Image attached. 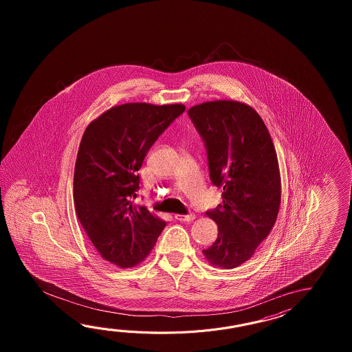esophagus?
Instances as JSON below:
<instances>
[{
    "mask_svg": "<svg viewBox=\"0 0 352 352\" xmlns=\"http://www.w3.org/2000/svg\"><path fill=\"white\" fill-rule=\"evenodd\" d=\"M195 217H196L195 214H188V215H179V214H176V215H175V219H177L179 221H192Z\"/></svg>",
    "mask_w": 352,
    "mask_h": 352,
    "instance_id": "1",
    "label": "esophagus"
}]
</instances>
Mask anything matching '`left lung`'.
Returning a JSON list of instances; mask_svg holds the SVG:
<instances>
[{
	"label": "left lung",
	"instance_id": "left-lung-1",
	"mask_svg": "<svg viewBox=\"0 0 352 352\" xmlns=\"http://www.w3.org/2000/svg\"><path fill=\"white\" fill-rule=\"evenodd\" d=\"M187 113L206 146L211 182L223 190V204L206 212L217 224V239L202 253L211 265L232 270L253 256L277 220V152L250 105L214 100Z\"/></svg>",
	"mask_w": 352,
	"mask_h": 352
}]
</instances>
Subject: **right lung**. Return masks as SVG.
Masks as SVG:
<instances>
[{
	"instance_id": "1",
	"label": "right lung",
	"mask_w": 352,
	"mask_h": 352,
	"mask_svg": "<svg viewBox=\"0 0 352 352\" xmlns=\"http://www.w3.org/2000/svg\"><path fill=\"white\" fill-rule=\"evenodd\" d=\"M185 111L184 104L126 103L91 120L74 168V205L90 241L105 261L131 268L144 261L166 221L133 205L151 146Z\"/></svg>"
}]
</instances>
